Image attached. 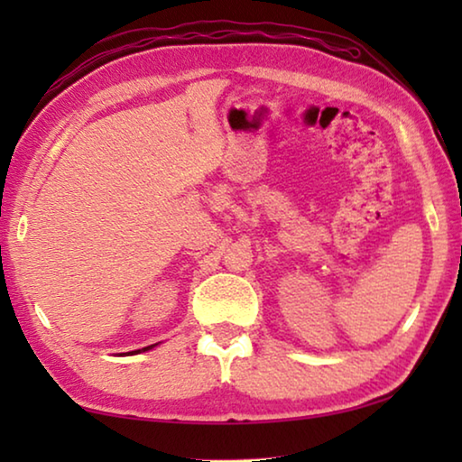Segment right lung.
<instances>
[{
	"label": "right lung",
	"mask_w": 462,
	"mask_h": 462,
	"mask_svg": "<svg viewBox=\"0 0 462 462\" xmlns=\"http://www.w3.org/2000/svg\"><path fill=\"white\" fill-rule=\"evenodd\" d=\"M154 346V344H152ZM152 346H146V348H143V350H148V348H152ZM134 353H140V350H134ZM134 353H128V355H134Z\"/></svg>",
	"instance_id": "add662e5"
}]
</instances>
